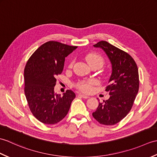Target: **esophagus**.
<instances>
[{"instance_id": "34e87169", "label": "esophagus", "mask_w": 157, "mask_h": 157, "mask_svg": "<svg viewBox=\"0 0 157 157\" xmlns=\"http://www.w3.org/2000/svg\"><path fill=\"white\" fill-rule=\"evenodd\" d=\"M78 96H80V97L84 98H89V96L86 95V94H82V93H79Z\"/></svg>"}]
</instances>
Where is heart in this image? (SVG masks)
Wrapping results in <instances>:
<instances>
[{"label": "heart", "mask_w": 157, "mask_h": 157, "mask_svg": "<svg viewBox=\"0 0 157 157\" xmlns=\"http://www.w3.org/2000/svg\"><path fill=\"white\" fill-rule=\"evenodd\" d=\"M85 59L90 66L93 65H97L101 67L103 65V63H104V59H103L102 56L96 52L89 53V54L86 56ZM73 62L71 63L70 66H71ZM96 84V81L94 79H84V80L79 81L77 84V86H78V88L79 90H81L82 91L88 92L92 89V86Z\"/></svg>", "instance_id": "1"}]
</instances>
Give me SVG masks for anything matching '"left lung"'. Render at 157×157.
Listing matches in <instances>:
<instances>
[{
    "mask_svg": "<svg viewBox=\"0 0 157 157\" xmlns=\"http://www.w3.org/2000/svg\"><path fill=\"white\" fill-rule=\"evenodd\" d=\"M107 55L112 65V73L105 91L110 97L99 102L94 118L101 124L112 125L119 123L131 110L139 90L137 65L128 53L106 41L94 45Z\"/></svg>",
    "mask_w": 157,
    "mask_h": 157,
    "instance_id": "1",
    "label": "left lung"
}]
</instances>
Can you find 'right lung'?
Wrapping results in <instances>:
<instances>
[{"instance_id": "1", "label": "right lung", "mask_w": 157, "mask_h": 157, "mask_svg": "<svg viewBox=\"0 0 157 157\" xmlns=\"http://www.w3.org/2000/svg\"><path fill=\"white\" fill-rule=\"evenodd\" d=\"M78 46L56 41L43 44L33 53L24 69V92L29 109L38 121L55 124L68 113L75 94L67 90L63 95L55 93L56 76L63 70L65 57Z\"/></svg>"}]
</instances>
